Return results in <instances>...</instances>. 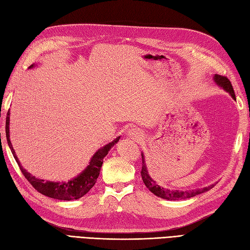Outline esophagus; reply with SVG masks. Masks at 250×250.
<instances>
[{"mask_svg":"<svg viewBox=\"0 0 250 250\" xmlns=\"http://www.w3.org/2000/svg\"><path fill=\"white\" fill-rule=\"evenodd\" d=\"M128 136H129L130 138H132V139H136V140H140V139L142 138L141 132H140L138 129H135V128L129 129V131H128Z\"/></svg>","mask_w":250,"mask_h":250,"instance_id":"esophagus-1","label":"esophagus"}]
</instances>
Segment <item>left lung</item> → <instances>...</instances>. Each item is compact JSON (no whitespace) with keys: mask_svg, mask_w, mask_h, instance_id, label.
<instances>
[{"mask_svg":"<svg viewBox=\"0 0 250 250\" xmlns=\"http://www.w3.org/2000/svg\"><path fill=\"white\" fill-rule=\"evenodd\" d=\"M214 81L218 84V86L222 87L224 90H226L227 92L231 96H232V99L235 100V94H234V91H233V88H232V84H231L230 81L227 77L215 74L214 75ZM141 176H142L144 185L146 186V188H147L151 193L155 194V195L158 196V197H161L163 199H168V200H180V199L191 198V197H194L196 195H199V194L209 191L210 188L214 187V185H212V186L206 187V188H195V190H191V191H177V190L172 191V190H167V188H164L160 186H158L156 184V181L151 179V177L148 174L147 167H146V163H145V159H144L143 154H142Z\"/></svg>","mask_w":250,"mask_h":250,"instance_id":"left-lung-1","label":"left lung"}]
</instances>
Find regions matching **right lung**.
Wrapping results in <instances>:
<instances>
[{"instance_id": "right-lung-1", "label": "right lung", "mask_w": 250, "mask_h": 250, "mask_svg": "<svg viewBox=\"0 0 250 250\" xmlns=\"http://www.w3.org/2000/svg\"><path fill=\"white\" fill-rule=\"evenodd\" d=\"M34 64H32L29 68H33ZM6 138H7V143L9 145V148L11 153L14 155V158L16 159L18 166H19L22 174L25 176V178L29 181V184L32 185L35 190H37L39 193L43 194V195L51 197L54 199H59V200H74L83 197V195L91 190L95 185V182L99 177L101 167L103 164V159L108 151L111 149L112 146L118 143L120 140V137L115 138L112 142L108 143L105 145L104 147L99 149L96 153L91 158V161L89 162V166L83 169V171L79 174L77 177L73 178L72 180L68 182H55V181H44L42 179L36 178L35 176L30 175L26 169H24L21 166V163L18 159V157L15 153V149L11 145L10 139H9V110L7 112V117H6Z\"/></svg>"}]
</instances>
